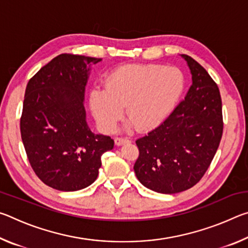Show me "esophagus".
Segmentation results:
<instances>
[{
    "label": "esophagus",
    "instance_id": "1",
    "mask_svg": "<svg viewBox=\"0 0 248 248\" xmlns=\"http://www.w3.org/2000/svg\"><path fill=\"white\" fill-rule=\"evenodd\" d=\"M130 140L128 138H116L115 139V143L116 145H123L124 143H129Z\"/></svg>",
    "mask_w": 248,
    "mask_h": 248
}]
</instances>
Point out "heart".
I'll list each match as a JSON object with an SVG mask.
<instances>
[{
	"mask_svg": "<svg viewBox=\"0 0 248 248\" xmlns=\"http://www.w3.org/2000/svg\"><path fill=\"white\" fill-rule=\"evenodd\" d=\"M185 87V75L175 66L134 64L116 69L105 87L91 92L90 105L105 132H111L123 118L127 129L150 130L161 124L173 110Z\"/></svg>",
	"mask_w": 248,
	"mask_h": 248,
	"instance_id": "heart-1",
	"label": "heart"
}]
</instances>
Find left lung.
<instances>
[{"label":"left lung","instance_id":"obj_1","mask_svg":"<svg viewBox=\"0 0 248 248\" xmlns=\"http://www.w3.org/2000/svg\"><path fill=\"white\" fill-rule=\"evenodd\" d=\"M192 84L164 123L136 141L137 178L159 194L187 190L202 178L219 148L223 119L219 89L209 73L187 54Z\"/></svg>","mask_w":248,"mask_h":248}]
</instances>
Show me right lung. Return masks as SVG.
<instances>
[{"label": "right lung", "mask_w": 248, "mask_h": 248, "mask_svg": "<svg viewBox=\"0 0 248 248\" xmlns=\"http://www.w3.org/2000/svg\"><path fill=\"white\" fill-rule=\"evenodd\" d=\"M102 59L62 53L29 79L20 133L29 163L49 187L77 191L93 184L114 140L86 123L85 86Z\"/></svg>", "instance_id": "right-lung-1"}]
</instances>
